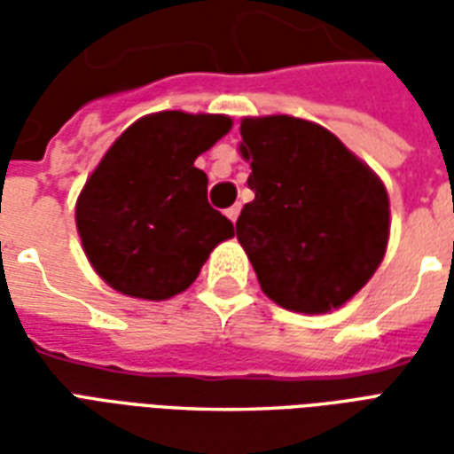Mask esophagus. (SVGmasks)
I'll list each match as a JSON object with an SVG mask.
<instances>
[{
	"label": "esophagus",
	"mask_w": 454,
	"mask_h": 454,
	"mask_svg": "<svg viewBox=\"0 0 454 454\" xmlns=\"http://www.w3.org/2000/svg\"><path fill=\"white\" fill-rule=\"evenodd\" d=\"M238 214H240V204H233V207H231V208H226V216L231 218L233 223H236V221H238Z\"/></svg>",
	"instance_id": "1"
}]
</instances>
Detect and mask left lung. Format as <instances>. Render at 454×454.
<instances>
[{"mask_svg": "<svg viewBox=\"0 0 454 454\" xmlns=\"http://www.w3.org/2000/svg\"><path fill=\"white\" fill-rule=\"evenodd\" d=\"M240 155L250 162L236 233L275 304L328 314L360 292L389 240V197L357 155L311 121L247 116Z\"/></svg>", "mask_w": 454, "mask_h": 454, "instance_id": "obj_1", "label": "left lung"}]
</instances>
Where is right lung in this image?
Returning a JSON list of instances; mask_svg holds the SVG:
<instances>
[{"label":"right lung","instance_id":"add662e5","mask_svg":"<svg viewBox=\"0 0 454 454\" xmlns=\"http://www.w3.org/2000/svg\"><path fill=\"white\" fill-rule=\"evenodd\" d=\"M231 130L221 114L143 116L106 150L74 218L97 275L121 294L162 301L184 292L236 228L208 207L194 160Z\"/></svg>","mask_w":454,"mask_h":454}]
</instances>
